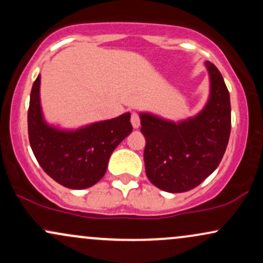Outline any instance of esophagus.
<instances>
[{
	"label": "esophagus",
	"mask_w": 263,
	"mask_h": 263,
	"mask_svg": "<svg viewBox=\"0 0 263 263\" xmlns=\"http://www.w3.org/2000/svg\"><path fill=\"white\" fill-rule=\"evenodd\" d=\"M131 123H132V127H134V128L140 127V123H141L140 116H138V115L136 112L131 115Z\"/></svg>",
	"instance_id": "obj_1"
}]
</instances>
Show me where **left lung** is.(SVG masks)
Listing matches in <instances>:
<instances>
[{
  "label": "left lung",
  "instance_id": "left-lung-1",
  "mask_svg": "<svg viewBox=\"0 0 263 263\" xmlns=\"http://www.w3.org/2000/svg\"><path fill=\"white\" fill-rule=\"evenodd\" d=\"M210 91L203 110L182 121L140 112L146 137V174L157 188L183 193L195 188L218 168L231 131L230 93L215 65L205 62Z\"/></svg>",
  "mask_w": 263,
  "mask_h": 263
}]
</instances>
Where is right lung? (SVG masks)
I'll use <instances>...</instances> for the list:
<instances>
[{"label":"right lung","mask_w":263,"mask_h":263,"mask_svg":"<svg viewBox=\"0 0 263 263\" xmlns=\"http://www.w3.org/2000/svg\"><path fill=\"white\" fill-rule=\"evenodd\" d=\"M126 112L77 129L49 125L41 105V75L33 83L28 108V137L43 171L69 189H85L105 176L111 153L132 132Z\"/></svg>","instance_id":"right-lung-1"}]
</instances>
